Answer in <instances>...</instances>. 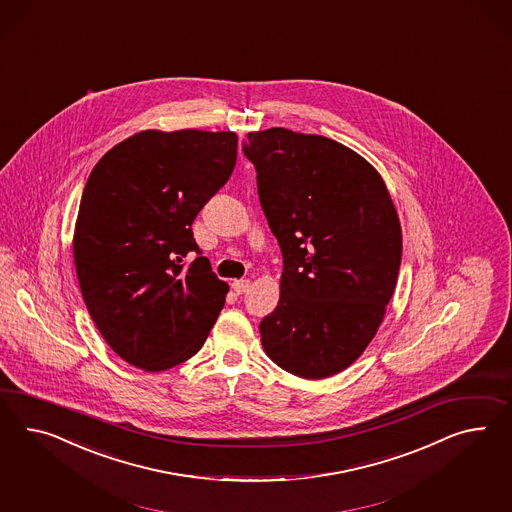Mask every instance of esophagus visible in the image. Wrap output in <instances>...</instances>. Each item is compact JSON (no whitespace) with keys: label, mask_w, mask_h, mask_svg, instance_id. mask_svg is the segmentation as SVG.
I'll return each mask as SVG.
<instances>
[{"label":"esophagus","mask_w":512,"mask_h":512,"mask_svg":"<svg viewBox=\"0 0 512 512\" xmlns=\"http://www.w3.org/2000/svg\"><path fill=\"white\" fill-rule=\"evenodd\" d=\"M249 287H251L249 279H236V281H233V289H235L236 294H246L249 291Z\"/></svg>","instance_id":"34e87169"}]
</instances>
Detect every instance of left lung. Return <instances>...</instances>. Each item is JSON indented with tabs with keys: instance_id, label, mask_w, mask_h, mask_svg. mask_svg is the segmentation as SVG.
Returning a JSON list of instances; mask_svg holds the SVG:
<instances>
[{
	"instance_id": "1",
	"label": "left lung",
	"mask_w": 512,
	"mask_h": 512,
	"mask_svg": "<svg viewBox=\"0 0 512 512\" xmlns=\"http://www.w3.org/2000/svg\"><path fill=\"white\" fill-rule=\"evenodd\" d=\"M242 151L283 255L279 302L259 326L264 352L300 378L341 373L371 343L399 276L401 223L386 184L324 136L270 128Z\"/></svg>"
}]
</instances>
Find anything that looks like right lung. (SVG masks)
I'll use <instances>...</instances> for the list:
<instances>
[{"mask_svg":"<svg viewBox=\"0 0 512 512\" xmlns=\"http://www.w3.org/2000/svg\"><path fill=\"white\" fill-rule=\"evenodd\" d=\"M235 132L145 130L91 171L74 231L83 302L117 356L143 371L190 360L227 283L194 251L192 223L236 164Z\"/></svg>","mask_w":512,"mask_h":512,"instance_id":"right-lung-1","label":"right lung"}]
</instances>
